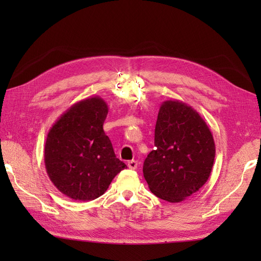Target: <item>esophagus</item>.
I'll use <instances>...</instances> for the list:
<instances>
[{
	"label": "esophagus",
	"mask_w": 261,
	"mask_h": 261,
	"mask_svg": "<svg viewBox=\"0 0 261 261\" xmlns=\"http://www.w3.org/2000/svg\"><path fill=\"white\" fill-rule=\"evenodd\" d=\"M127 167L130 169H137L138 162L137 160H130V162H127Z\"/></svg>",
	"instance_id": "obj_1"
}]
</instances>
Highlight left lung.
Returning <instances> with one entry per match:
<instances>
[{
  "label": "left lung",
  "instance_id": "1",
  "mask_svg": "<svg viewBox=\"0 0 261 261\" xmlns=\"http://www.w3.org/2000/svg\"><path fill=\"white\" fill-rule=\"evenodd\" d=\"M214 157L212 132L202 116L178 99L163 102L154 129V150L143 163L149 190L167 202H182L207 181Z\"/></svg>",
  "mask_w": 261,
  "mask_h": 261
}]
</instances>
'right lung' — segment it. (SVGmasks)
Listing matches in <instances>:
<instances>
[{
	"instance_id": "right-lung-1",
	"label": "right lung",
	"mask_w": 261,
	"mask_h": 261,
	"mask_svg": "<svg viewBox=\"0 0 261 261\" xmlns=\"http://www.w3.org/2000/svg\"><path fill=\"white\" fill-rule=\"evenodd\" d=\"M108 112L107 102L99 96L82 99L59 116L47 135V174L59 192L75 201L103 195L126 167L103 130Z\"/></svg>"
}]
</instances>
